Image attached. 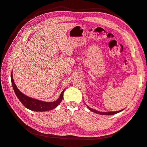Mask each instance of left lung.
<instances>
[{
	"mask_svg": "<svg viewBox=\"0 0 147 147\" xmlns=\"http://www.w3.org/2000/svg\"><path fill=\"white\" fill-rule=\"evenodd\" d=\"M86 106H87V105H86ZM87 107H88V108L91 111H92V112H94V113H96V114H100V115H114V114H117V113H119V112H121V111H122L123 109H122V110H121V111H115V112H99V111H96V110H94V109H91V108H90L89 106H87Z\"/></svg>",
	"mask_w": 147,
	"mask_h": 147,
	"instance_id": "left-lung-1",
	"label": "left lung"
}]
</instances>
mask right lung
Segmentation results:
<instances>
[{
    "instance_id": "right-lung-1",
    "label": "right lung",
    "mask_w": 147,
    "mask_h": 147,
    "mask_svg": "<svg viewBox=\"0 0 147 147\" xmlns=\"http://www.w3.org/2000/svg\"><path fill=\"white\" fill-rule=\"evenodd\" d=\"M11 81H12V87L17 98L19 99L22 104L26 108L32 111L45 112L52 110L57 107L63 100V93L64 91H65V89L62 91L59 96V97L56 100L53 101V102H45V101L32 98V97H30L21 92L17 88L16 84H15L13 79L12 72L11 73Z\"/></svg>"
}]
</instances>
